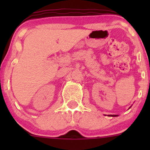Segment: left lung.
Masks as SVG:
<instances>
[{
	"label": "left lung",
	"instance_id": "obj_1",
	"mask_svg": "<svg viewBox=\"0 0 150 150\" xmlns=\"http://www.w3.org/2000/svg\"><path fill=\"white\" fill-rule=\"evenodd\" d=\"M129 108H131V107H130ZM108 116H110V117H117V116L118 115H109Z\"/></svg>",
	"mask_w": 150,
	"mask_h": 150
}]
</instances>
